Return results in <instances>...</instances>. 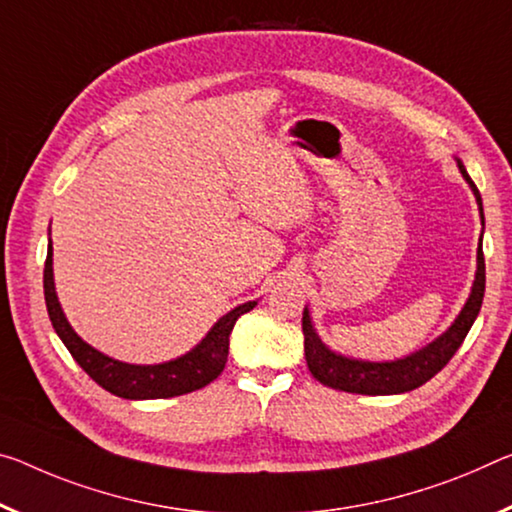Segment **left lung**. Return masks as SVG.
Instances as JSON below:
<instances>
[{"label": "left lung", "instance_id": "obj_1", "mask_svg": "<svg viewBox=\"0 0 512 512\" xmlns=\"http://www.w3.org/2000/svg\"><path fill=\"white\" fill-rule=\"evenodd\" d=\"M458 161V168L465 182L472 189L478 212H481L483 221V200L478 193L472 177L467 175L462 161ZM485 294V259H483V234L476 248V275L474 285L469 291L467 303L462 305L456 321L446 328L440 337L433 339L431 344H426L419 351L405 355L399 360H387V362H371V360H358L348 358V355L335 353L332 348L321 342V337L316 335L310 310H303V335H305V360L310 367L312 376L326 387L339 389V392H351V394H367V396H387V394H403L410 389H417L424 383H428L437 371L446 367V362L453 358V353L458 351L460 344L465 342L469 328L474 326L478 312L483 305Z\"/></svg>", "mask_w": 512, "mask_h": 512}]
</instances>
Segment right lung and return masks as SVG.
Wrapping results in <instances>:
<instances>
[{
	"mask_svg": "<svg viewBox=\"0 0 512 512\" xmlns=\"http://www.w3.org/2000/svg\"><path fill=\"white\" fill-rule=\"evenodd\" d=\"M45 287V305L50 321L66 344L72 358L91 376L97 385L107 392L129 401H145V399H170V396H182L212 383L214 378L221 376V371L230 353V332L241 314H246L257 305V300H248L239 307H234L218 319L212 330L202 337V342L191 348L189 353L180 358L161 362V364H127L113 360L86 344L66 319L61 310L59 296L54 287V269H52V241L47 243V259L43 273Z\"/></svg>",
	"mask_w": 512,
	"mask_h": 512,
	"instance_id": "obj_1",
	"label": "right lung"
}]
</instances>
